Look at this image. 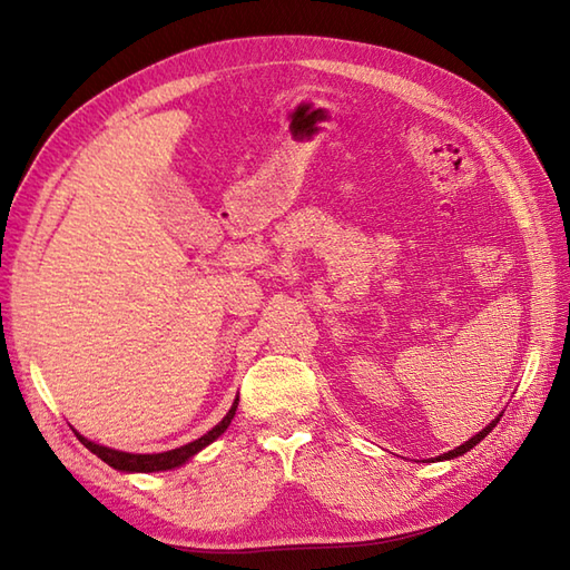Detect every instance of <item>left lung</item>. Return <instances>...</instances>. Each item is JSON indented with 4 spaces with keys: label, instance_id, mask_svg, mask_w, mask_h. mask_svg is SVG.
<instances>
[{
    "label": "left lung",
    "instance_id": "left-lung-1",
    "mask_svg": "<svg viewBox=\"0 0 570 570\" xmlns=\"http://www.w3.org/2000/svg\"><path fill=\"white\" fill-rule=\"evenodd\" d=\"M502 416V414H500ZM500 416L498 419H494L492 423H490V426H485V429H482L480 433H475V435H472V439L470 441H465L463 445H458V448H453V451H448V453H443V455H439L441 460H451V458H458V455H463V453H468L470 451V448H475L482 439H485V435L494 429V426H498V421H500Z\"/></svg>",
    "mask_w": 570,
    "mask_h": 570
}]
</instances>
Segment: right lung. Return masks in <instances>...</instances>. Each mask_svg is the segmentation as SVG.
Masks as SVG:
<instances>
[{"instance_id": "1", "label": "right lung", "mask_w": 570, "mask_h": 570, "mask_svg": "<svg viewBox=\"0 0 570 570\" xmlns=\"http://www.w3.org/2000/svg\"><path fill=\"white\" fill-rule=\"evenodd\" d=\"M237 402L239 399H235L233 409L227 411V416L217 423L215 429H210L205 435H200L198 441L193 443H186L180 448H174V451H166V453H147V455H139V453H122V451H115V448H107V445H100V443H92L88 439H82L80 433H76L80 443L88 448L90 453L98 455L100 460H105L107 465L115 468V470H125V472H159V470H171V468H178L184 465L188 458L196 455L198 451H203L205 445L213 443L217 435H223L225 429L229 426V421H233L235 411H237Z\"/></svg>"}]
</instances>
